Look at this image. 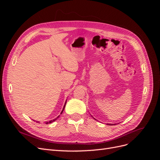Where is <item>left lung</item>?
Returning <instances> with one entry per match:
<instances>
[{
  "label": "left lung",
  "mask_w": 160,
  "mask_h": 160,
  "mask_svg": "<svg viewBox=\"0 0 160 160\" xmlns=\"http://www.w3.org/2000/svg\"><path fill=\"white\" fill-rule=\"evenodd\" d=\"M108 125H115V124H108Z\"/></svg>",
  "instance_id": "obj_1"
}]
</instances>
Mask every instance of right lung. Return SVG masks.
Masks as SVG:
<instances>
[{"mask_svg":"<svg viewBox=\"0 0 160 160\" xmlns=\"http://www.w3.org/2000/svg\"><path fill=\"white\" fill-rule=\"evenodd\" d=\"M66 103H67V101H65V105H64V107H63V109H62V111H61V114L62 113V111H63V110H64V108H65V105H66ZM59 117V115L58 116V117L57 118H55V119H52V120H51V121H49V122H45V123L46 124H48V123H52V122H55V121L56 120V119H58V118ZM34 121V120H33Z\"/></svg>","mask_w":160,"mask_h":160,"instance_id":"right-lung-1","label":"right lung"}]
</instances>
